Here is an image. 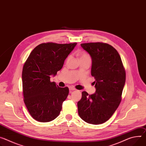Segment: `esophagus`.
<instances>
[{"label": "esophagus", "mask_w": 146, "mask_h": 146, "mask_svg": "<svg viewBox=\"0 0 146 146\" xmlns=\"http://www.w3.org/2000/svg\"><path fill=\"white\" fill-rule=\"evenodd\" d=\"M75 90H76V88L74 87H72V86H70L69 87V90L70 91H74Z\"/></svg>", "instance_id": "1"}]
</instances>
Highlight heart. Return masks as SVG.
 Wrapping results in <instances>:
<instances>
[{
    "label": "heart",
    "mask_w": 146,
    "mask_h": 146,
    "mask_svg": "<svg viewBox=\"0 0 146 146\" xmlns=\"http://www.w3.org/2000/svg\"><path fill=\"white\" fill-rule=\"evenodd\" d=\"M80 58H90L89 55L87 54H86V53H84V52L81 53V54H80Z\"/></svg>",
    "instance_id": "heart-1"
}]
</instances>
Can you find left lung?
<instances>
[{
    "instance_id": "obj_1",
    "label": "left lung",
    "mask_w": 146,
    "mask_h": 146,
    "mask_svg": "<svg viewBox=\"0 0 146 146\" xmlns=\"http://www.w3.org/2000/svg\"><path fill=\"white\" fill-rule=\"evenodd\" d=\"M81 46L91 58V73L96 80V91L91 95L82 92L78 113L87 123L99 125L107 121L120 104L126 73L120 55L111 45L91 42Z\"/></svg>"
}]
</instances>
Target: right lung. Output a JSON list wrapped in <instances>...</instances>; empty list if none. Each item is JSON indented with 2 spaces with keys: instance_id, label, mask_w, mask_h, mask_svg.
I'll return each instance as SVG.
<instances>
[{
  "instance_id": "add662e5",
  "label": "right lung",
  "mask_w": 146,
  "mask_h": 146,
  "mask_svg": "<svg viewBox=\"0 0 146 146\" xmlns=\"http://www.w3.org/2000/svg\"><path fill=\"white\" fill-rule=\"evenodd\" d=\"M76 45V42L41 44L33 50L25 62L22 72L24 101L36 121L48 122L59 116L69 88L50 82V76H55L62 68Z\"/></svg>"
}]
</instances>
